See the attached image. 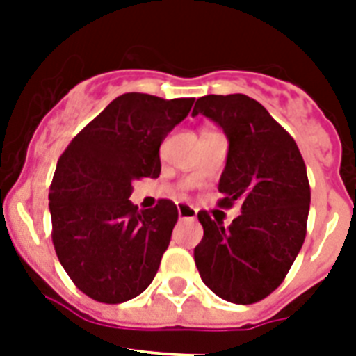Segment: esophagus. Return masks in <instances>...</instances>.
<instances>
[{"label":"esophagus","instance_id":"1","mask_svg":"<svg viewBox=\"0 0 356 356\" xmlns=\"http://www.w3.org/2000/svg\"><path fill=\"white\" fill-rule=\"evenodd\" d=\"M177 212L181 220H195L197 216V211H195L192 205H186V203H179Z\"/></svg>","mask_w":356,"mask_h":356}]
</instances>
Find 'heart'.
Here are the masks:
<instances>
[{"instance_id":"b5f03b06","label":"heart","mask_w":356,"mask_h":356,"mask_svg":"<svg viewBox=\"0 0 356 356\" xmlns=\"http://www.w3.org/2000/svg\"><path fill=\"white\" fill-rule=\"evenodd\" d=\"M203 133H207V131H203Z\"/></svg>"}]
</instances>
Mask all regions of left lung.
Returning <instances> with one entry per match:
<instances>
[{
	"mask_svg": "<svg viewBox=\"0 0 356 356\" xmlns=\"http://www.w3.org/2000/svg\"><path fill=\"white\" fill-rule=\"evenodd\" d=\"M229 138L218 205H240L229 227L197 212L203 238L194 249L200 275L225 301L251 305L279 288L307 236L310 184L296 140L259 102L243 94L205 96L194 113Z\"/></svg>",
	"mask_w": 356,
	"mask_h": 356,
	"instance_id": "left-lung-1",
	"label": "left lung"
}]
</instances>
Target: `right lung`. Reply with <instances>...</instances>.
<instances>
[{
  "label": "right lung",
  "mask_w": 356,
  "mask_h": 356,
  "mask_svg": "<svg viewBox=\"0 0 356 356\" xmlns=\"http://www.w3.org/2000/svg\"><path fill=\"white\" fill-rule=\"evenodd\" d=\"M194 97L129 92L68 144L49 186L51 240L74 284L99 303L129 301L149 286L177 223V207L159 200L140 212L133 183L159 177L162 140L188 116Z\"/></svg>",
  "instance_id": "obj_1"
}]
</instances>
